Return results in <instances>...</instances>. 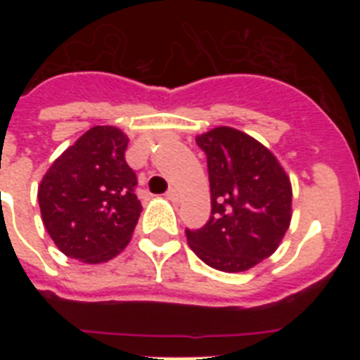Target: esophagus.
<instances>
[{
  "label": "esophagus",
  "mask_w": 360,
  "mask_h": 360,
  "mask_svg": "<svg viewBox=\"0 0 360 360\" xmlns=\"http://www.w3.org/2000/svg\"><path fill=\"white\" fill-rule=\"evenodd\" d=\"M165 198L171 200V202H178V198H180V196H178V191L174 189V187H171V189L165 193Z\"/></svg>",
  "instance_id": "1"
}]
</instances>
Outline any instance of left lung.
Listing matches in <instances>:
<instances>
[{
    "mask_svg": "<svg viewBox=\"0 0 360 360\" xmlns=\"http://www.w3.org/2000/svg\"><path fill=\"white\" fill-rule=\"evenodd\" d=\"M207 157L211 218L186 229L193 252L221 272H243L272 256L292 218L290 178L263 144L229 126L196 136Z\"/></svg>",
    "mask_w": 360,
    "mask_h": 360,
    "instance_id": "8db88e82",
    "label": "left lung"
}]
</instances>
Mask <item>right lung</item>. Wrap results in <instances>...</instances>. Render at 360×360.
<instances>
[{
    "label": "right lung",
    "mask_w": 360,
    "mask_h": 360,
    "mask_svg": "<svg viewBox=\"0 0 360 360\" xmlns=\"http://www.w3.org/2000/svg\"><path fill=\"white\" fill-rule=\"evenodd\" d=\"M129 139L95 126L57 158L37 189L41 216L57 249L84 263L110 262L129 243L141 200L126 164Z\"/></svg>",
    "instance_id": "1"
}]
</instances>
